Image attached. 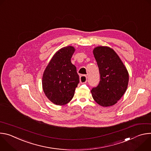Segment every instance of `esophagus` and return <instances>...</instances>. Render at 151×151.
<instances>
[{
    "label": "esophagus",
    "mask_w": 151,
    "mask_h": 151,
    "mask_svg": "<svg viewBox=\"0 0 151 151\" xmlns=\"http://www.w3.org/2000/svg\"><path fill=\"white\" fill-rule=\"evenodd\" d=\"M79 80H80V82L81 83H85V82H87V77L86 75H81L80 76Z\"/></svg>",
    "instance_id": "1"
}]
</instances>
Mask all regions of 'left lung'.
<instances>
[{
  "label": "left lung",
  "mask_w": 151,
  "mask_h": 151,
  "mask_svg": "<svg viewBox=\"0 0 151 151\" xmlns=\"http://www.w3.org/2000/svg\"><path fill=\"white\" fill-rule=\"evenodd\" d=\"M100 81L91 90L94 101L103 107L115 104L125 93L129 81L128 70L116 52L107 46L94 48Z\"/></svg>",
  "instance_id": "left-lung-1"
}]
</instances>
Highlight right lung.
<instances>
[{"instance_id": "1", "label": "right lung", "mask_w": 151, "mask_h": 151, "mask_svg": "<svg viewBox=\"0 0 151 151\" xmlns=\"http://www.w3.org/2000/svg\"><path fill=\"white\" fill-rule=\"evenodd\" d=\"M75 51L72 46L57 51L51 58L42 76V88L54 104L63 106L71 101L79 82L76 68L71 63Z\"/></svg>"}]
</instances>
